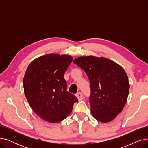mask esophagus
Returning a JSON list of instances; mask_svg holds the SVG:
<instances>
[{
    "label": "esophagus",
    "instance_id": "1",
    "mask_svg": "<svg viewBox=\"0 0 148 148\" xmlns=\"http://www.w3.org/2000/svg\"><path fill=\"white\" fill-rule=\"evenodd\" d=\"M75 96H76V97L77 98V99H78L79 100H82L83 99V94H82L81 92H78V93H77V94H75Z\"/></svg>",
    "mask_w": 148,
    "mask_h": 148
}]
</instances>
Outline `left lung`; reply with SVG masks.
Here are the masks:
<instances>
[{
    "instance_id": "1",
    "label": "left lung",
    "mask_w": 148,
    "mask_h": 148,
    "mask_svg": "<svg viewBox=\"0 0 148 148\" xmlns=\"http://www.w3.org/2000/svg\"><path fill=\"white\" fill-rule=\"evenodd\" d=\"M73 62L86 72L89 79L93 117L103 123L113 121L122 111L129 94L130 83L125 70L104 57L80 56Z\"/></svg>"
}]
</instances>
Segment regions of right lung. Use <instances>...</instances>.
I'll return each instance as SVG.
<instances>
[{"label":"right lung","mask_w":148,"mask_h":148,"mask_svg":"<svg viewBox=\"0 0 148 148\" xmlns=\"http://www.w3.org/2000/svg\"><path fill=\"white\" fill-rule=\"evenodd\" d=\"M73 58L48 54L30 62L23 79L24 92L35 113L49 123H58L71 113L76 97L66 91L65 72Z\"/></svg>","instance_id":"1"}]
</instances>
